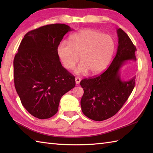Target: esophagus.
<instances>
[{
  "mask_svg": "<svg viewBox=\"0 0 153 153\" xmlns=\"http://www.w3.org/2000/svg\"><path fill=\"white\" fill-rule=\"evenodd\" d=\"M75 80H76V85H78V84L80 83L81 82V78L79 77H76V79H75Z\"/></svg>",
  "mask_w": 153,
  "mask_h": 153,
  "instance_id": "1",
  "label": "esophagus"
}]
</instances>
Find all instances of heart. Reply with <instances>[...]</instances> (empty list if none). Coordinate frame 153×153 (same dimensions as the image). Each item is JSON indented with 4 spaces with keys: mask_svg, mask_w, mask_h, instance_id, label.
<instances>
[{
    "mask_svg": "<svg viewBox=\"0 0 153 153\" xmlns=\"http://www.w3.org/2000/svg\"><path fill=\"white\" fill-rule=\"evenodd\" d=\"M116 51V41L111 35L91 29H85L71 35L69 43L62 41L57 47V55L65 69L76 74H97L108 66Z\"/></svg>",
    "mask_w": 153,
    "mask_h": 153,
    "instance_id": "obj_1",
    "label": "heart"
}]
</instances>
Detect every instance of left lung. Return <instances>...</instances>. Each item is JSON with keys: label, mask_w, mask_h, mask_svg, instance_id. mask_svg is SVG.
Returning <instances> with one entry per match:
<instances>
[{"label": "left lung", "mask_w": 153, "mask_h": 153, "mask_svg": "<svg viewBox=\"0 0 153 153\" xmlns=\"http://www.w3.org/2000/svg\"><path fill=\"white\" fill-rule=\"evenodd\" d=\"M118 47L109 67L99 76L83 79L80 85L84 93L81 99L83 113L95 121L114 116L122 108L135 87V77L122 81L120 69L126 60H135L137 51L130 38L121 28L117 30Z\"/></svg>", "instance_id": "left-lung-1"}]
</instances>
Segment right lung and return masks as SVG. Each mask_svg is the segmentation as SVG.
I'll return each instance as SVG.
<instances>
[{
    "label": "right lung",
    "mask_w": 153,
    "mask_h": 153,
    "mask_svg": "<svg viewBox=\"0 0 153 153\" xmlns=\"http://www.w3.org/2000/svg\"><path fill=\"white\" fill-rule=\"evenodd\" d=\"M70 31V26L62 24L31 30L25 35L15 55V88L22 105L35 118L53 116L61 97L76 85L75 77L62 66L56 52Z\"/></svg>",
    "instance_id": "obj_1"
}]
</instances>
